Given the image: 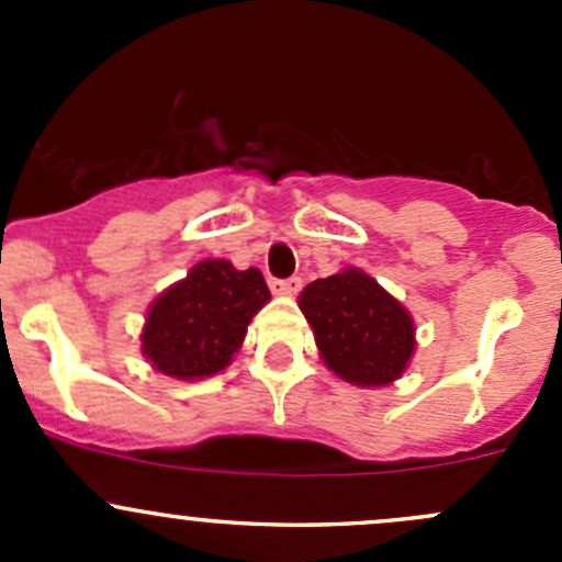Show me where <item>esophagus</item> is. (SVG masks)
Here are the masks:
<instances>
[{"label": "esophagus", "mask_w": 562, "mask_h": 562, "mask_svg": "<svg viewBox=\"0 0 562 562\" xmlns=\"http://www.w3.org/2000/svg\"><path fill=\"white\" fill-rule=\"evenodd\" d=\"M269 288L280 296H296L302 291V280L299 277H291V280H269Z\"/></svg>", "instance_id": "obj_1"}]
</instances>
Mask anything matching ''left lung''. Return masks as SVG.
<instances>
[{"label": "left lung", "instance_id": "8db88e82", "mask_svg": "<svg viewBox=\"0 0 562 562\" xmlns=\"http://www.w3.org/2000/svg\"><path fill=\"white\" fill-rule=\"evenodd\" d=\"M299 307L328 370L353 386H389L416 350L413 317L361 269L310 282Z\"/></svg>", "mask_w": 562, "mask_h": 562}]
</instances>
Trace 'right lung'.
Returning <instances> with one entry per match:
<instances>
[{
	"instance_id": "add662e5",
	"label": "right lung",
	"mask_w": 562,
	"mask_h": 562,
	"mask_svg": "<svg viewBox=\"0 0 562 562\" xmlns=\"http://www.w3.org/2000/svg\"><path fill=\"white\" fill-rule=\"evenodd\" d=\"M271 299L258 269L201 260L146 313L140 350L157 372L176 381L217 375L245 342L249 321Z\"/></svg>"
}]
</instances>
